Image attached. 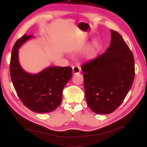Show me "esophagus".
<instances>
[{"mask_svg":"<svg viewBox=\"0 0 147 147\" xmlns=\"http://www.w3.org/2000/svg\"><path fill=\"white\" fill-rule=\"evenodd\" d=\"M72 70H73L74 74H79L80 72V68L78 66L73 67Z\"/></svg>","mask_w":147,"mask_h":147,"instance_id":"esophagus-1","label":"esophagus"}]
</instances>
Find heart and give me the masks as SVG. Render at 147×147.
Instances as JSON below:
<instances>
[{"mask_svg": "<svg viewBox=\"0 0 147 147\" xmlns=\"http://www.w3.org/2000/svg\"><path fill=\"white\" fill-rule=\"evenodd\" d=\"M94 53H95L94 47H90L88 48V50L86 51V54L89 57H93V56L94 55Z\"/></svg>", "mask_w": 147, "mask_h": 147, "instance_id": "obj_1", "label": "heart"}]
</instances>
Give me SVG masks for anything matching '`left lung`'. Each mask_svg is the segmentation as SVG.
Listing matches in <instances>:
<instances>
[{"label":"left lung","instance_id":"8db88e82","mask_svg":"<svg viewBox=\"0 0 147 147\" xmlns=\"http://www.w3.org/2000/svg\"><path fill=\"white\" fill-rule=\"evenodd\" d=\"M105 52L82 65L86 102L97 114H109L121 104L132 85L134 59L121 35L110 30Z\"/></svg>","mask_w":147,"mask_h":147}]
</instances>
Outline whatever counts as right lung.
Instances as JSON below:
<instances>
[{"instance_id": "right-lung-1", "label": "right lung", "mask_w": 147, "mask_h": 147, "mask_svg": "<svg viewBox=\"0 0 147 147\" xmlns=\"http://www.w3.org/2000/svg\"><path fill=\"white\" fill-rule=\"evenodd\" d=\"M34 35L24 34L13 47L10 64L11 82L21 101L35 113L51 112L62 101L63 91L72 77L70 67L50 66L36 74L28 73L21 67L19 48Z\"/></svg>"}]
</instances>
